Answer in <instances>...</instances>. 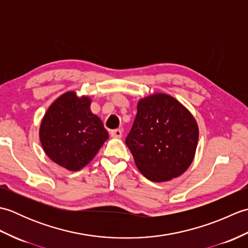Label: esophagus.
Returning <instances> with one entry per match:
<instances>
[{
	"label": "esophagus",
	"mask_w": 248,
	"mask_h": 248,
	"mask_svg": "<svg viewBox=\"0 0 248 248\" xmlns=\"http://www.w3.org/2000/svg\"><path fill=\"white\" fill-rule=\"evenodd\" d=\"M110 136H112V138H114V139H120L121 136H123V130H120V129H117V130H113V131H110Z\"/></svg>",
	"instance_id": "esophagus-1"
}]
</instances>
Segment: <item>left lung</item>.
<instances>
[{"label": "left lung", "instance_id": "obj_1", "mask_svg": "<svg viewBox=\"0 0 248 248\" xmlns=\"http://www.w3.org/2000/svg\"><path fill=\"white\" fill-rule=\"evenodd\" d=\"M198 124L177 99L155 93L141 98L125 140L140 171L154 182L181 176L194 160Z\"/></svg>", "mask_w": 248, "mask_h": 248}]
</instances>
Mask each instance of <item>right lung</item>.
<instances>
[{"mask_svg": "<svg viewBox=\"0 0 248 248\" xmlns=\"http://www.w3.org/2000/svg\"><path fill=\"white\" fill-rule=\"evenodd\" d=\"M91 104L88 96L67 92L52 102L41 120L39 140L45 154L68 170H82L108 139Z\"/></svg>", "mask_w": 248, "mask_h": 248, "instance_id": "right-lung-1", "label": "right lung"}]
</instances>
